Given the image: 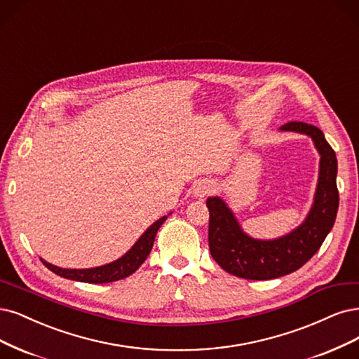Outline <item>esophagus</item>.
Listing matches in <instances>:
<instances>
[{
  "mask_svg": "<svg viewBox=\"0 0 359 359\" xmlns=\"http://www.w3.org/2000/svg\"><path fill=\"white\" fill-rule=\"evenodd\" d=\"M211 190H212V185L211 184H209V182H201L196 187L194 193H196L197 197H205V196H208L209 193H211Z\"/></svg>",
  "mask_w": 359,
  "mask_h": 359,
  "instance_id": "obj_1",
  "label": "esophagus"
}]
</instances>
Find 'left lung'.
Here are the masks:
<instances>
[{
  "instance_id": "left-lung-1",
  "label": "left lung",
  "mask_w": 359,
  "mask_h": 359,
  "mask_svg": "<svg viewBox=\"0 0 359 359\" xmlns=\"http://www.w3.org/2000/svg\"><path fill=\"white\" fill-rule=\"evenodd\" d=\"M306 133L320 154L315 203L303 224L276 241H255L241 230L234 215L218 197H209V251L227 273L251 280L275 279L292 273L311 259L334 226L339 209L336 184L337 157L324 133L313 125L290 121L280 128Z\"/></svg>"
}]
</instances>
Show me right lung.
I'll return each mask as SVG.
<instances>
[{
    "mask_svg": "<svg viewBox=\"0 0 359 359\" xmlns=\"http://www.w3.org/2000/svg\"><path fill=\"white\" fill-rule=\"evenodd\" d=\"M166 217L157 219L153 226L147 229V231L140 238V241L132 246V250L128 251V254L123 255L121 258L116 259L114 263H109L107 266L95 267V269H60L50 263L41 259L43 264L52 270L53 273L72 279V280H80V282H88V283H107V282H114L123 278H128L132 275L133 271H137L138 267L145 262V258L150 254L153 243L156 239V234L158 227L163 224Z\"/></svg>",
    "mask_w": 359,
    "mask_h": 359,
    "instance_id": "add662e5",
    "label": "right lung"
}]
</instances>
